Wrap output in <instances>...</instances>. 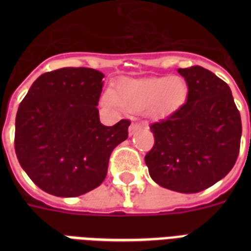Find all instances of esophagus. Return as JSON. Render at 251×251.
I'll list each match as a JSON object with an SVG mask.
<instances>
[{"label":"esophagus","mask_w":251,"mask_h":251,"mask_svg":"<svg viewBox=\"0 0 251 251\" xmlns=\"http://www.w3.org/2000/svg\"><path fill=\"white\" fill-rule=\"evenodd\" d=\"M139 130H141V125L137 124V122H134V124H131L129 127V135L130 137H133L134 134L137 133V131H139Z\"/></svg>","instance_id":"obj_1"}]
</instances>
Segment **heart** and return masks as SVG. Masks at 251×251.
Returning a JSON list of instances; mask_svg holds the SVG:
<instances>
[{"instance_id":"1","label":"heart","mask_w":251,"mask_h":251,"mask_svg":"<svg viewBox=\"0 0 251 251\" xmlns=\"http://www.w3.org/2000/svg\"><path fill=\"white\" fill-rule=\"evenodd\" d=\"M186 95V82L179 76L122 78L116 90L109 88L101 95V104L112 110H145L149 117L160 118L177 109Z\"/></svg>"}]
</instances>
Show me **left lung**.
Wrapping results in <instances>:
<instances>
[{
	"label": "left lung",
	"mask_w": 251,
	"mask_h": 251,
	"mask_svg": "<svg viewBox=\"0 0 251 251\" xmlns=\"http://www.w3.org/2000/svg\"><path fill=\"white\" fill-rule=\"evenodd\" d=\"M187 84L182 106L151 131L145 157L151 178L169 190L193 194L212 186L233 168L242 125L229 86L202 66L178 69Z\"/></svg>",
	"instance_id": "obj_1"
}]
</instances>
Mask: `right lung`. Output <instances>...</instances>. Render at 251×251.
<instances>
[{
  "label": "right lung",
  "instance_id": "right-lung-1",
  "mask_svg": "<svg viewBox=\"0 0 251 251\" xmlns=\"http://www.w3.org/2000/svg\"><path fill=\"white\" fill-rule=\"evenodd\" d=\"M102 78L88 68L45 73L18 108V161L48 194L72 198L94 190L105 178L114 147L127 138V120L113 126L100 122Z\"/></svg>",
  "mask_w": 251,
  "mask_h": 251
}]
</instances>
